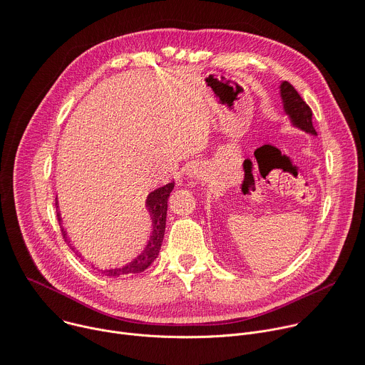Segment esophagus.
I'll list each match as a JSON object with an SVG mask.
<instances>
[{"mask_svg":"<svg viewBox=\"0 0 365 365\" xmlns=\"http://www.w3.org/2000/svg\"><path fill=\"white\" fill-rule=\"evenodd\" d=\"M187 174H188V175H191V177L198 178V177H201V175H202V168H201L198 164H192V165H190V167H188Z\"/></svg>","mask_w":365,"mask_h":365,"instance_id":"obj_1","label":"esophagus"}]
</instances>
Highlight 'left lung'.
Returning <instances> with one entry per match:
<instances>
[{"instance_id": "8db88e82", "label": "left lung", "mask_w": 365, "mask_h": 365, "mask_svg": "<svg viewBox=\"0 0 365 365\" xmlns=\"http://www.w3.org/2000/svg\"><path fill=\"white\" fill-rule=\"evenodd\" d=\"M280 95L283 99L284 110L292 119L294 125L312 135H317V130L312 125V110L301 98L298 91L289 82H283L280 86Z\"/></svg>"}]
</instances>
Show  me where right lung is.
<instances>
[{
  "instance_id": "1",
  "label": "right lung",
  "mask_w": 365,
  "mask_h": 365,
  "mask_svg": "<svg viewBox=\"0 0 365 365\" xmlns=\"http://www.w3.org/2000/svg\"><path fill=\"white\" fill-rule=\"evenodd\" d=\"M174 188V182H170L155 191H153L148 198H147V208L150 211L151 215V220H153V233L150 237V242L145 247V250L130 263H128L123 267L119 269H109V270H102V274L105 276H126V274H135V273H140L143 272L147 267L151 266V263L157 259L161 245H163V239H164V233H165V220H167V207H168V197L170 192ZM56 207L57 205V200H56ZM57 212V220L58 223H61V218L58 211ZM60 230H61V236L64 239V242L68 245V239L66 236L64 229L60 225ZM71 247V246H70ZM75 250V249H73Z\"/></svg>"
}]
</instances>
